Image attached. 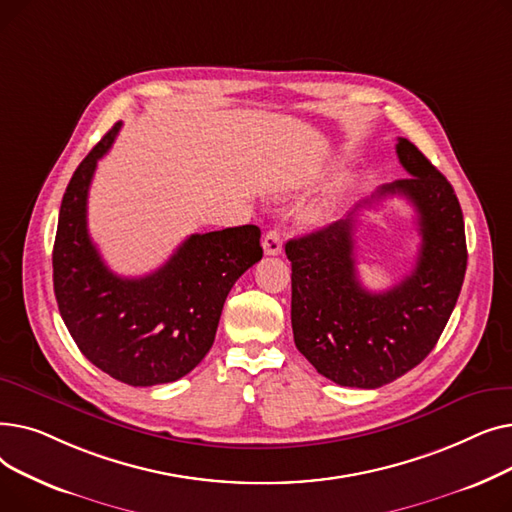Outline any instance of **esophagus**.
Instances as JSON below:
<instances>
[{"instance_id": "34e87169", "label": "esophagus", "mask_w": 512, "mask_h": 512, "mask_svg": "<svg viewBox=\"0 0 512 512\" xmlns=\"http://www.w3.org/2000/svg\"><path fill=\"white\" fill-rule=\"evenodd\" d=\"M282 249H284V236L280 230H270L263 236L265 255H280Z\"/></svg>"}]
</instances>
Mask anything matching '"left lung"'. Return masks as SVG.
Here are the masks:
<instances>
[{"label":"left lung","instance_id":"1","mask_svg":"<svg viewBox=\"0 0 512 512\" xmlns=\"http://www.w3.org/2000/svg\"><path fill=\"white\" fill-rule=\"evenodd\" d=\"M396 153L409 178L384 184L346 218L286 242L294 344L321 375L348 388H380L417 367L446 328L465 280V222L454 188L411 141L398 139ZM394 194L418 211L420 255L400 285L369 293L356 276V213Z\"/></svg>","mask_w":512,"mask_h":512}]
</instances>
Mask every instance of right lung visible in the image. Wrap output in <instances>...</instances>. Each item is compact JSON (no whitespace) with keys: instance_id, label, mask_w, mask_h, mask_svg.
Listing matches in <instances>:
<instances>
[{"instance_id":"1","label":"right lung","mask_w":512,"mask_h":512,"mask_svg":"<svg viewBox=\"0 0 512 512\" xmlns=\"http://www.w3.org/2000/svg\"><path fill=\"white\" fill-rule=\"evenodd\" d=\"M120 122L80 161L62 199L53 242V292L76 346L95 367L128 386H155L193 371L215 340L234 282L263 257L253 224L191 234L143 278L107 267L87 228L97 161Z\"/></svg>"}]
</instances>
